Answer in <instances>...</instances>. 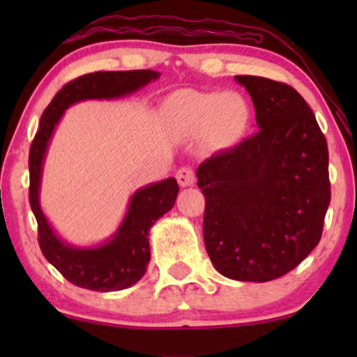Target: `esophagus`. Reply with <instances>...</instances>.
Instances as JSON below:
<instances>
[{"label":"esophagus","mask_w":357,"mask_h":357,"mask_svg":"<svg viewBox=\"0 0 357 357\" xmlns=\"http://www.w3.org/2000/svg\"><path fill=\"white\" fill-rule=\"evenodd\" d=\"M175 178H177L180 187H192V185L195 183V180H197V177H195L193 169L188 167V165H185V167L178 169L177 174H175Z\"/></svg>","instance_id":"34e87169"}]
</instances>
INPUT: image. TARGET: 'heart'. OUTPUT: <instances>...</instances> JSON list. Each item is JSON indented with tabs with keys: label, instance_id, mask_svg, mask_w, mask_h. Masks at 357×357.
<instances>
[{
	"label": "heart",
	"instance_id": "b5f03b06",
	"mask_svg": "<svg viewBox=\"0 0 357 357\" xmlns=\"http://www.w3.org/2000/svg\"><path fill=\"white\" fill-rule=\"evenodd\" d=\"M170 110L193 126H209L219 138L234 141L242 136L250 121V107L238 92L185 91L174 96Z\"/></svg>",
	"mask_w": 357,
	"mask_h": 357
}]
</instances>
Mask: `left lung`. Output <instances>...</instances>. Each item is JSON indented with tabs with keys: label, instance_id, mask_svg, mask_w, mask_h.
Wrapping results in <instances>:
<instances>
[{
	"label": "left lung",
	"instance_id": "8db88e82",
	"mask_svg": "<svg viewBox=\"0 0 357 357\" xmlns=\"http://www.w3.org/2000/svg\"><path fill=\"white\" fill-rule=\"evenodd\" d=\"M236 81L250 94L260 130L199 164L203 237L221 275L265 282L319 245L331 198L328 146L294 87L260 76Z\"/></svg>",
	"mask_w": 357,
	"mask_h": 357
}]
</instances>
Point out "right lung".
Returning a JSON list of instances; mask_svg holds the SVG:
<instances>
[{"label": "right lung", "instance_id": "1", "mask_svg": "<svg viewBox=\"0 0 357 357\" xmlns=\"http://www.w3.org/2000/svg\"><path fill=\"white\" fill-rule=\"evenodd\" d=\"M158 77L159 73L153 70L89 73L63 86L42 114L29 153V202L37 219L38 245L43 257L75 286L110 292L126 289L138 282L148 270L151 258L149 229L172 209L178 185L177 180L170 177L139 188L131 197L123 222L110 241L89 248L71 247L53 232L38 202L42 165L48 143L70 105L87 99H116L128 96Z\"/></svg>", "mask_w": 357, "mask_h": 357}]
</instances>
